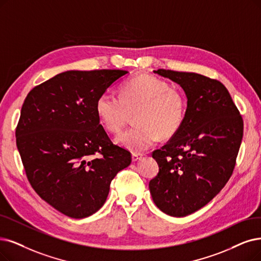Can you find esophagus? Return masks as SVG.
<instances>
[{
  "mask_svg": "<svg viewBox=\"0 0 261 261\" xmlns=\"http://www.w3.org/2000/svg\"><path fill=\"white\" fill-rule=\"evenodd\" d=\"M142 154H138V153H133V155H132V160H133V162H138L139 160H141L142 159Z\"/></svg>",
  "mask_w": 261,
  "mask_h": 261,
  "instance_id": "obj_1",
  "label": "esophagus"
}]
</instances>
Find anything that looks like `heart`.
Returning <instances> with one entry per match:
<instances>
[{
  "instance_id": "heart-1",
  "label": "heart",
  "mask_w": 261,
  "mask_h": 261,
  "mask_svg": "<svg viewBox=\"0 0 261 261\" xmlns=\"http://www.w3.org/2000/svg\"><path fill=\"white\" fill-rule=\"evenodd\" d=\"M186 97L175 87L158 77L139 75L122 83L119 95L101 93L96 112L102 126L119 133L134 113V127L119 134L116 141L133 152H142L158 141L170 138L182 126L186 114Z\"/></svg>"
}]
</instances>
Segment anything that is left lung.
<instances>
[{
    "label": "left lung",
    "mask_w": 261,
    "mask_h": 261,
    "mask_svg": "<svg viewBox=\"0 0 261 261\" xmlns=\"http://www.w3.org/2000/svg\"><path fill=\"white\" fill-rule=\"evenodd\" d=\"M154 72L182 87L187 108L180 130L152 153L160 171L149 189L161 211L183 217L209 203L230 179L243 137V119L218 80L196 72Z\"/></svg>",
    "instance_id": "1"
}]
</instances>
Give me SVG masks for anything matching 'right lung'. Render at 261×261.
Returning a JSON list of instances; mask_svg holds the SVG:
<instances>
[{
    "label": "right lung",
    "mask_w": 261,
    "mask_h": 261,
    "mask_svg": "<svg viewBox=\"0 0 261 261\" xmlns=\"http://www.w3.org/2000/svg\"><path fill=\"white\" fill-rule=\"evenodd\" d=\"M126 70H67L29 92L16 128L17 148L38 196L72 218L105 203L110 183L132 162L99 122L96 101Z\"/></svg>",
    "instance_id": "obj_1"
}]
</instances>
